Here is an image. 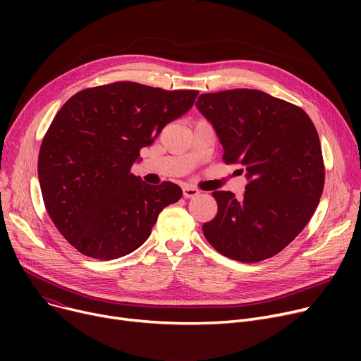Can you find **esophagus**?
<instances>
[{"label":"esophagus","instance_id":"34e87169","mask_svg":"<svg viewBox=\"0 0 361 361\" xmlns=\"http://www.w3.org/2000/svg\"><path fill=\"white\" fill-rule=\"evenodd\" d=\"M199 190L197 188H195V187H190V185H184L183 187V195H184V197H187V199H192V197H196V196H199Z\"/></svg>","mask_w":361,"mask_h":361}]
</instances>
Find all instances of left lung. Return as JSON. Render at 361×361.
I'll use <instances>...</instances> for the list:
<instances>
[{"label": "left lung", "instance_id": "8db88e82", "mask_svg": "<svg viewBox=\"0 0 361 361\" xmlns=\"http://www.w3.org/2000/svg\"><path fill=\"white\" fill-rule=\"evenodd\" d=\"M197 109L249 178L243 199L214 192L216 216L202 230L221 255L255 263L283 250L313 216L325 184L319 135L300 106L256 89L203 93ZM243 169H238L243 173Z\"/></svg>", "mask_w": 361, "mask_h": 361}]
</instances>
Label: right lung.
Instances as JSON below:
<instances>
[{
    "instance_id": "obj_1",
    "label": "right lung",
    "mask_w": 361,
    "mask_h": 361,
    "mask_svg": "<svg viewBox=\"0 0 361 361\" xmlns=\"http://www.w3.org/2000/svg\"><path fill=\"white\" fill-rule=\"evenodd\" d=\"M197 93L116 82L78 92L56 112L37 176L49 218L75 250L99 260L135 252L164 207L181 199L177 184L150 185L130 169Z\"/></svg>"
}]
</instances>
